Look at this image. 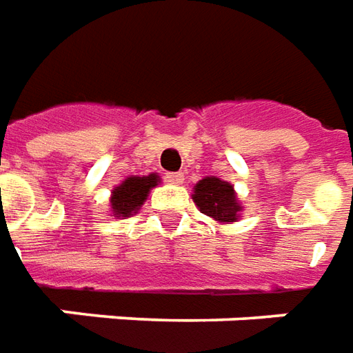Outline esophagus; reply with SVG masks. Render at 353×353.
Instances as JSON below:
<instances>
[{
	"label": "esophagus",
	"instance_id": "obj_1",
	"mask_svg": "<svg viewBox=\"0 0 353 353\" xmlns=\"http://www.w3.org/2000/svg\"><path fill=\"white\" fill-rule=\"evenodd\" d=\"M166 179H168L170 183H183V174L181 172H174V174H166Z\"/></svg>",
	"mask_w": 353,
	"mask_h": 353
}]
</instances>
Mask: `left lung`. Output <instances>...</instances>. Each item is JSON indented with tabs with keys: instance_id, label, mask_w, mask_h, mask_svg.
I'll list each match as a JSON object with an SVG mask.
<instances>
[{
	"instance_id": "left-lung-1",
	"label": "left lung",
	"mask_w": 353,
	"mask_h": 353,
	"mask_svg": "<svg viewBox=\"0 0 353 353\" xmlns=\"http://www.w3.org/2000/svg\"><path fill=\"white\" fill-rule=\"evenodd\" d=\"M193 201L202 214L210 216L216 221H235L241 212L233 185L221 181L218 177H204L194 185Z\"/></svg>"
}]
</instances>
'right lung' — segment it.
I'll list each match as a JSON object with an SVG mask.
<instances>
[{
  "instance_id": "right-lung-1",
  "label": "right lung",
  "mask_w": 353,
  "mask_h": 353,
  "mask_svg": "<svg viewBox=\"0 0 353 353\" xmlns=\"http://www.w3.org/2000/svg\"><path fill=\"white\" fill-rule=\"evenodd\" d=\"M159 176L151 174V176L143 177H128L124 183L118 185L112 191V199H110V206H112V214L117 218H130L132 214L139 210L147 194L152 187L159 185Z\"/></svg>"
}]
</instances>
